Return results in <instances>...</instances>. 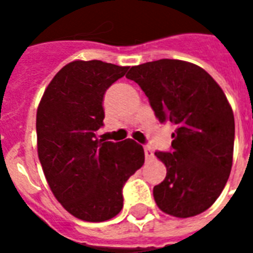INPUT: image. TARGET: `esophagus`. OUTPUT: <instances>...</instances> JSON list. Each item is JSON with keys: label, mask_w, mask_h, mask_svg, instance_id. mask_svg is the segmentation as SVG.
Segmentation results:
<instances>
[{"label": "esophagus", "mask_w": 253, "mask_h": 253, "mask_svg": "<svg viewBox=\"0 0 253 253\" xmlns=\"http://www.w3.org/2000/svg\"><path fill=\"white\" fill-rule=\"evenodd\" d=\"M145 157H146V160H150L153 159V150L149 148V146H145Z\"/></svg>", "instance_id": "esophagus-1"}]
</instances>
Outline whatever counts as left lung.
Wrapping results in <instances>:
<instances>
[{
    "label": "left lung",
    "instance_id": "left-lung-1",
    "mask_svg": "<svg viewBox=\"0 0 253 253\" xmlns=\"http://www.w3.org/2000/svg\"><path fill=\"white\" fill-rule=\"evenodd\" d=\"M148 96L161 123L176 125L169 152H156L167 176L153 195L173 217L201 214L221 195L232 169L234 116L221 86L202 67L179 59L132 66L126 74Z\"/></svg>",
    "mask_w": 253,
    "mask_h": 253
}]
</instances>
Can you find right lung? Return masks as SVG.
Instances as JSON below:
<instances>
[{
    "label": "right lung",
    "instance_id": "right-lung-1",
    "mask_svg": "<svg viewBox=\"0 0 253 253\" xmlns=\"http://www.w3.org/2000/svg\"><path fill=\"white\" fill-rule=\"evenodd\" d=\"M128 66L74 61L52 78L36 112L38 156L58 202L74 217L101 222L123 207V186L145 161L132 139H97L107 89Z\"/></svg>",
    "mask_w": 253,
    "mask_h": 253
}]
</instances>
